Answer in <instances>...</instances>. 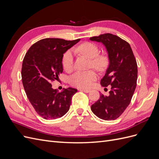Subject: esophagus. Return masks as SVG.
<instances>
[{"instance_id": "esophagus-1", "label": "esophagus", "mask_w": 159, "mask_h": 159, "mask_svg": "<svg viewBox=\"0 0 159 159\" xmlns=\"http://www.w3.org/2000/svg\"><path fill=\"white\" fill-rule=\"evenodd\" d=\"M80 90L81 91H83V92H85V93H89L90 91L89 89H80Z\"/></svg>"}]
</instances>
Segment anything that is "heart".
<instances>
[{
  "label": "heart",
  "instance_id": "1",
  "mask_svg": "<svg viewBox=\"0 0 159 159\" xmlns=\"http://www.w3.org/2000/svg\"><path fill=\"white\" fill-rule=\"evenodd\" d=\"M75 51H78L91 59V66L98 70H104L108 64L107 56L99 54L98 46L91 42L81 44ZM61 64L66 71H71L74 69V54L71 50H67L62 57ZM98 79V74L94 70L87 71H78L70 76L69 82L71 85L79 88H88L94 81Z\"/></svg>",
  "mask_w": 159,
  "mask_h": 159
}]
</instances>
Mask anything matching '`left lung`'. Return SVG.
Wrapping results in <instances>:
<instances>
[{"label":"left lung","instance_id":"1","mask_svg":"<svg viewBox=\"0 0 159 159\" xmlns=\"http://www.w3.org/2000/svg\"><path fill=\"white\" fill-rule=\"evenodd\" d=\"M90 40L102 42L106 47L109 66L100 84L103 87L111 85V89L109 96L101 95L91 109L100 119L115 120L131 103L137 86V61L129 43L116 35L107 33Z\"/></svg>","mask_w":159,"mask_h":159}]
</instances>
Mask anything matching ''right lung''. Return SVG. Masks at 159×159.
<instances>
[{"instance_id":"right-lung-1","label":"right lung","mask_w":159,"mask_h":159,"mask_svg":"<svg viewBox=\"0 0 159 159\" xmlns=\"http://www.w3.org/2000/svg\"><path fill=\"white\" fill-rule=\"evenodd\" d=\"M80 41L44 38L34 43L24 57L21 75L27 98L36 112L45 119H55L68 111L71 98L78 91L68 88L60 93L52 82L63 72L64 53Z\"/></svg>"}]
</instances>
